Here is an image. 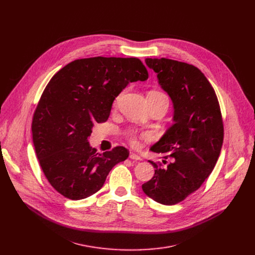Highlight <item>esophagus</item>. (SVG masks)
<instances>
[{"label": "esophagus", "instance_id": "obj_1", "mask_svg": "<svg viewBox=\"0 0 255 255\" xmlns=\"http://www.w3.org/2000/svg\"><path fill=\"white\" fill-rule=\"evenodd\" d=\"M129 157H130L131 159H133V160H141V157H140L138 154L134 153V152H130Z\"/></svg>", "mask_w": 255, "mask_h": 255}]
</instances>
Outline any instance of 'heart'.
I'll return each instance as SVG.
<instances>
[{
	"instance_id": "1",
	"label": "heart",
	"mask_w": 255,
	"mask_h": 255,
	"mask_svg": "<svg viewBox=\"0 0 255 255\" xmlns=\"http://www.w3.org/2000/svg\"><path fill=\"white\" fill-rule=\"evenodd\" d=\"M151 95H155V96H164L163 94L158 93V92H153V93H151ZM119 98H120V96L117 98V100H118ZM144 138L150 139L151 136H150V134H145V135H144ZM128 139H129V142H130V144L132 145V146H138V145H139V140H138V137L136 136L135 133H133V132L128 133Z\"/></svg>"
}]
</instances>
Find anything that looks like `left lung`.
Masks as SVG:
<instances>
[{"mask_svg":"<svg viewBox=\"0 0 255 255\" xmlns=\"http://www.w3.org/2000/svg\"><path fill=\"white\" fill-rule=\"evenodd\" d=\"M145 63L171 99L173 123L150 147L166 154L163 158L169 162L162 167L148 160L154 175L142 190L170 206L196 192L214 169L223 144L222 116L215 91L199 68L167 58H146Z\"/></svg>","mask_w":255,"mask_h":255,"instance_id":"left-lung-1","label":"left lung"}]
</instances>
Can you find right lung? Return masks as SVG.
<instances>
[{
    "label": "right lung",
    "mask_w": 255,
    "mask_h": 255,
    "mask_svg": "<svg viewBox=\"0 0 255 255\" xmlns=\"http://www.w3.org/2000/svg\"><path fill=\"white\" fill-rule=\"evenodd\" d=\"M147 79L138 58L102 56L71 61L52 77L34 112L32 137L46 178L63 197L77 201L94 195L110 170L127 159L125 147L99 154L88 138L96 123L108 120L129 83Z\"/></svg>",
    "instance_id": "obj_1"
}]
</instances>
